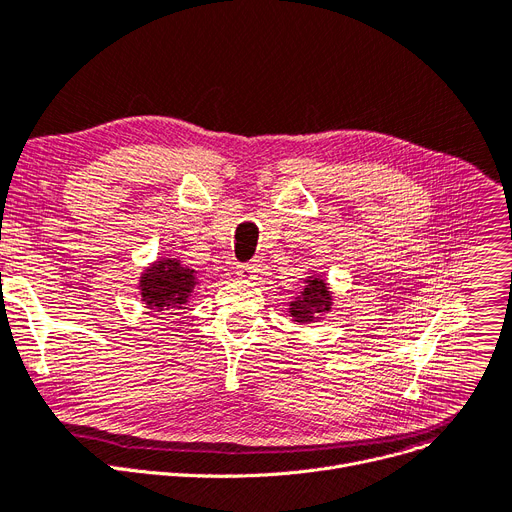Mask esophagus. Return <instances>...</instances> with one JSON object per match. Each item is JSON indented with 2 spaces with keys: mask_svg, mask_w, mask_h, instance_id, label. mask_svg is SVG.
Wrapping results in <instances>:
<instances>
[{
  "mask_svg": "<svg viewBox=\"0 0 512 512\" xmlns=\"http://www.w3.org/2000/svg\"><path fill=\"white\" fill-rule=\"evenodd\" d=\"M261 272V263L259 261H251V263H242L238 265V276L240 278H247V280H255Z\"/></svg>",
  "mask_w": 512,
  "mask_h": 512,
  "instance_id": "obj_1",
  "label": "esophagus"
}]
</instances>
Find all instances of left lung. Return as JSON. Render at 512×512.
Wrapping results in <instances>:
<instances>
[{
  "instance_id": "left-lung-1",
  "label": "left lung",
  "mask_w": 512,
  "mask_h": 512,
  "mask_svg": "<svg viewBox=\"0 0 512 512\" xmlns=\"http://www.w3.org/2000/svg\"><path fill=\"white\" fill-rule=\"evenodd\" d=\"M307 288L303 290L301 297L297 301L290 303V313L297 317V321H303V324H311V321L317 319L324 311L330 309V294L326 284L319 278L307 280Z\"/></svg>"
}]
</instances>
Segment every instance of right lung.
<instances>
[{
    "label": "right lung",
    "mask_w": 512,
    "mask_h": 512,
    "mask_svg": "<svg viewBox=\"0 0 512 512\" xmlns=\"http://www.w3.org/2000/svg\"><path fill=\"white\" fill-rule=\"evenodd\" d=\"M197 284L195 270H186L180 261H157L141 280L143 299L149 307L159 311L164 309H182L188 297H191L193 286Z\"/></svg>",
    "instance_id": "obj_1"
}]
</instances>
